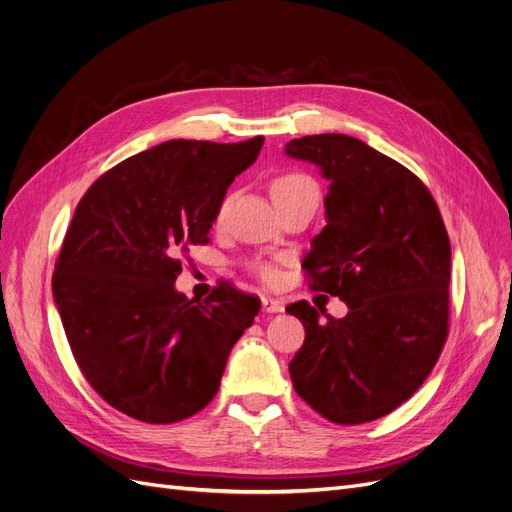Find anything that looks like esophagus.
Instances as JSON below:
<instances>
[{
    "label": "esophagus",
    "instance_id": "obj_1",
    "mask_svg": "<svg viewBox=\"0 0 512 512\" xmlns=\"http://www.w3.org/2000/svg\"><path fill=\"white\" fill-rule=\"evenodd\" d=\"M261 305H263L265 313H280V311H284V303L278 301V299H272V297H261Z\"/></svg>",
    "mask_w": 512,
    "mask_h": 512
}]
</instances>
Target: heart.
Wrapping results in <instances>:
<instances>
[{
    "instance_id": "b5f03b06",
    "label": "heart",
    "mask_w": 512,
    "mask_h": 512,
    "mask_svg": "<svg viewBox=\"0 0 512 512\" xmlns=\"http://www.w3.org/2000/svg\"><path fill=\"white\" fill-rule=\"evenodd\" d=\"M307 191H315L317 193V184L299 172H292V174H284L278 180H274L272 184V195L274 199L278 197H290V195H299V193H307ZM257 272L263 278H272V270L265 265H257Z\"/></svg>"
}]
</instances>
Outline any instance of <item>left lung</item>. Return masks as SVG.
Wrapping results in <instances>:
<instances>
[{
    "mask_svg": "<svg viewBox=\"0 0 512 512\" xmlns=\"http://www.w3.org/2000/svg\"><path fill=\"white\" fill-rule=\"evenodd\" d=\"M288 157L326 180V226L303 267L309 288L340 297L348 313L319 319L307 301L286 311L305 342L290 361L297 394L332 423L380 419L409 400L434 369L448 334L450 240L427 186L405 166L346 134L286 143Z\"/></svg>",
    "mask_w": 512,
    "mask_h": 512,
    "instance_id": "left-lung-1",
    "label": "left lung"
}]
</instances>
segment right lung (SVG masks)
I'll use <instances>...</instances> for the list:
<instances>
[{
  "instance_id": "add662e5",
  "label": "right lung",
  "mask_w": 512,
  "mask_h": 512,
  "mask_svg": "<svg viewBox=\"0 0 512 512\" xmlns=\"http://www.w3.org/2000/svg\"><path fill=\"white\" fill-rule=\"evenodd\" d=\"M261 145L166 141L105 172L76 205L53 301L87 382L128 417L199 413L259 313V299L230 284L188 301L174 282L180 255L209 240L228 186Z\"/></svg>"
}]
</instances>
